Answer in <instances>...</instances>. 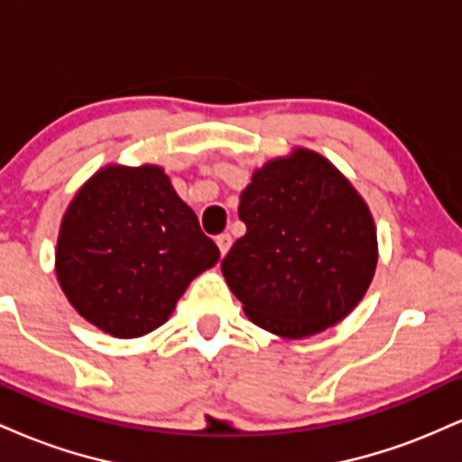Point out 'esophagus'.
Wrapping results in <instances>:
<instances>
[{"label":"esophagus","mask_w":462,"mask_h":462,"mask_svg":"<svg viewBox=\"0 0 462 462\" xmlns=\"http://www.w3.org/2000/svg\"><path fill=\"white\" fill-rule=\"evenodd\" d=\"M215 241H217V247H219L221 256H226L227 249L232 247V236L230 235H219V236L215 238Z\"/></svg>","instance_id":"1"}]
</instances>
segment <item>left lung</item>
Returning a JSON list of instances; mask_svg holds the SVG:
<instances>
[{
  "label": "left lung",
  "instance_id": "8db88e82",
  "mask_svg": "<svg viewBox=\"0 0 462 462\" xmlns=\"http://www.w3.org/2000/svg\"><path fill=\"white\" fill-rule=\"evenodd\" d=\"M247 232L221 272L256 326L304 338L334 326L367 293L378 264L374 217L330 161L298 147L256 169L241 193Z\"/></svg>",
  "mask_w": 462,
  "mask_h": 462
}]
</instances>
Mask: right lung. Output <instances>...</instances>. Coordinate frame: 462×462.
<instances>
[{"label": "right lung", "instance_id": "obj_1", "mask_svg": "<svg viewBox=\"0 0 462 462\" xmlns=\"http://www.w3.org/2000/svg\"><path fill=\"white\" fill-rule=\"evenodd\" d=\"M219 247L156 164H108L78 190L60 224L56 275L87 321L134 338L169 319Z\"/></svg>", "mask_w": 462, "mask_h": 462}]
</instances>
